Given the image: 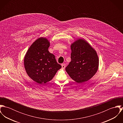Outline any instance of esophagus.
<instances>
[{
    "instance_id": "34e87169",
    "label": "esophagus",
    "mask_w": 123,
    "mask_h": 123,
    "mask_svg": "<svg viewBox=\"0 0 123 123\" xmlns=\"http://www.w3.org/2000/svg\"><path fill=\"white\" fill-rule=\"evenodd\" d=\"M66 67V65L64 64H63L62 65V69H65Z\"/></svg>"
}]
</instances>
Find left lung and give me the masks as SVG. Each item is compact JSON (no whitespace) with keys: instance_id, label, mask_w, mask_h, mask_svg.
Listing matches in <instances>:
<instances>
[{"instance_id":"8db88e82","label":"left lung","mask_w":123,"mask_h":123,"mask_svg":"<svg viewBox=\"0 0 123 123\" xmlns=\"http://www.w3.org/2000/svg\"><path fill=\"white\" fill-rule=\"evenodd\" d=\"M70 49L71 62L65 70L75 82L83 83L91 79L98 70L99 59L97 53L82 38L73 42Z\"/></svg>"}]
</instances>
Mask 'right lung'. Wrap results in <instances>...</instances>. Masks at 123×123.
Wrapping results in <instances>:
<instances>
[{
	"mask_svg": "<svg viewBox=\"0 0 123 123\" xmlns=\"http://www.w3.org/2000/svg\"><path fill=\"white\" fill-rule=\"evenodd\" d=\"M50 43L45 37L37 39L26 53L24 60L28 76L39 84L51 80L62 66L48 51Z\"/></svg>",
	"mask_w": 123,
	"mask_h": 123,
	"instance_id": "1",
	"label": "right lung"
}]
</instances>
